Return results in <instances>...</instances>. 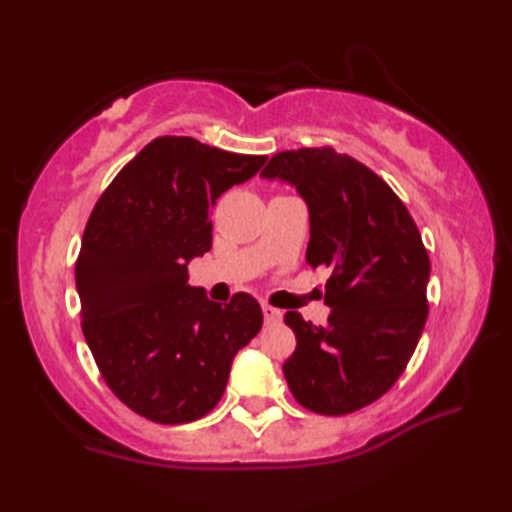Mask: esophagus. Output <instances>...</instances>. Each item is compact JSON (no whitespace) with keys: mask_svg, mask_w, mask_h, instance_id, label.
<instances>
[{"mask_svg":"<svg viewBox=\"0 0 512 512\" xmlns=\"http://www.w3.org/2000/svg\"><path fill=\"white\" fill-rule=\"evenodd\" d=\"M262 312H264L266 323H279V321H281V310H277V308H273V306H268V303H264Z\"/></svg>","mask_w":512,"mask_h":512,"instance_id":"1","label":"esophagus"}]
</instances>
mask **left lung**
<instances>
[{
	"label": "left lung",
	"mask_w": 512,
	"mask_h": 512,
	"mask_svg": "<svg viewBox=\"0 0 512 512\" xmlns=\"http://www.w3.org/2000/svg\"><path fill=\"white\" fill-rule=\"evenodd\" d=\"M308 206L306 262L328 268L325 325L286 312L297 350L284 363L299 405L343 416L372 405L405 372L427 323L429 255L407 206L361 162L332 147L281 151L262 171Z\"/></svg>",
	"instance_id": "obj_1"
}]
</instances>
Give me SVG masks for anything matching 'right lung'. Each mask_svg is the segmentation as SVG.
<instances>
[{
	"label": "right lung",
	"instance_id": "1",
	"mask_svg": "<svg viewBox=\"0 0 512 512\" xmlns=\"http://www.w3.org/2000/svg\"><path fill=\"white\" fill-rule=\"evenodd\" d=\"M264 162L162 136L94 206L74 270L81 328L107 387L138 416L160 424L206 416L235 354L262 330L257 299L211 301L189 286L187 266L211 250L215 200Z\"/></svg>",
	"mask_w": 512,
	"mask_h": 512
}]
</instances>
